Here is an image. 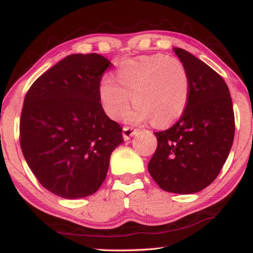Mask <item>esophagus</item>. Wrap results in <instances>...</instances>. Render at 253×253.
Instances as JSON below:
<instances>
[{
	"mask_svg": "<svg viewBox=\"0 0 253 253\" xmlns=\"http://www.w3.org/2000/svg\"><path fill=\"white\" fill-rule=\"evenodd\" d=\"M137 132V129H134L132 127H124L123 128V137L125 140H128L131 136H134Z\"/></svg>",
	"mask_w": 253,
	"mask_h": 253,
	"instance_id": "esophagus-1",
	"label": "esophagus"
}]
</instances>
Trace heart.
<instances>
[{
    "mask_svg": "<svg viewBox=\"0 0 253 253\" xmlns=\"http://www.w3.org/2000/svg\"><path fill=\"white\" fill-rule=\"evenodd\" d=\"M191 95V79L181 60L157 53L123 61L114 80L105 78L99 85V100L107 116L116 119L129 105L134 109L126 121L166 127L183 116Z\"/></svg>",
    "mask_w": 253,
    "mask_h": 253,
    "instance_id": "heart-1",
    "label": "heart"
}]
</instances>
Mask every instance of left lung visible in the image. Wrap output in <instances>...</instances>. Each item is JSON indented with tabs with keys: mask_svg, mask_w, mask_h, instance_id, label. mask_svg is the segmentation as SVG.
<instances>
[{
	"mask_svg": "<svg viewBox=\"0 0 253 253\" xmlns=\"http://www.w3.org/2000/svg\"><path fill=\"white\" fill-rule=\"evenodd\" d=\"M191 79L187 108L170 128L155 132L157 148L148 172L162 190L192 194L219 175L232 147L234 113L223 78L207 63L173 48Z\"/></svg>",
	"mask_w": 253,
	"mask_h": 253,
	"instance_id": "obj_1",
	"label": "left lung"
}]
</instances>
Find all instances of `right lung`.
<instances>
[{
    "instance_id": "obj_1",
    "label": "right lung",
    "mask_w": 253,
    "mask_h": 253,
    "mask_svg": "<svg viewBox=\"0 0 253 253\" xmlns=\"http://www.w3.org/2000/svg\"><path fill=\"white\" fill-rule=\"evenodd\" d=\"M110 61L97 53L70 54L40 76L24 98L20 144L30 169L63 199L91 195L105 181L123 128L105 114L101 77Z\"/></svg>"
}]
</instances>
